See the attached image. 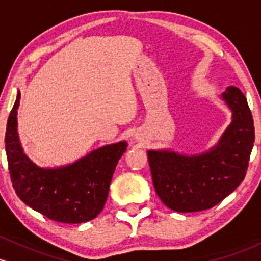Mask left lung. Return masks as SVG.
Masks as SVG:
<instances>
[{
    "instance_id": "obj_1",
    "label": "left lung",
    "mask_w": 261,
    "mask_h": 261,
    "mask_svg": "<svg viewBox=\"0 0 261 261\" xmlns=\"http://www.w3.org/2000/svg\"><path fill=\"white\" fill-rule=\"evenodd\" d=\"M222 98L232 111V123L217 145L197 155L148 151L155 191L170 210L185 213L212 208L244 180L255 139L253 116L238 87H228Z\"/></svg>"
}]
</instances>
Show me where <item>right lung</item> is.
<instances>
[{"label": "right lung", "mask_w": 261, "mask_h": 261, "mask_svg": "<svg viewBox=\"0 0 261 261\" xmlns=\"http://www.w3.org/2000/svg\"><path fill=\"white\" fill-rule=\"evenodd\" d=\"M17 95L6 128V154L14 191L27 206L53 221L84 223L103 210L117 163L127 142L105 145L60 168H40L23 153L17 132Z\"/></svg>", "instance_id": "obj_1"}]
</instances>
